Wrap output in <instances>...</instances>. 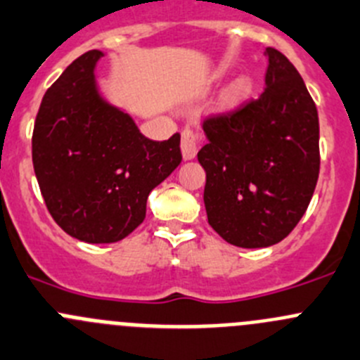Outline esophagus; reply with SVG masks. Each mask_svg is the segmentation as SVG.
<instances>
[{"instance_id": "obj_1", "label": "esophagus", "mask_w": 360, "mask_h": 360, "mask_svg": "<svg viewBox=\"0 0 360 360\" xmlns=\"http://www.w3.org/2000/svg\"><path fill=\"white\" fill-rule=\"evenodd\" d=\"M202 131H195L191 130V128H186V130L183 131V135H181V151H183V158L184 160H191L195 158V155H197L198 151V146H200V141H202Z\"/></svg>"}]
</instances>
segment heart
I'll use <instances>...</instances> for the list:
<instances>
[{
    "instance_id": "b5f03b06",
    "label": "heart",
    "mask_w": 360,
    "mask_h": 360,
    "mask_svg": "<svg viewBox=\"0 0 360 360\" xmlns=\"http://www.w3.org/2000/svg\"><path fill=\"white\" fill-rule=\"evenodd\" d=\"M250 91H251V79L246 75H240L237 77V79L232 82V86L226 89L223 102H225V105L229 107L236 105V103H239L240 100L246 98V96L250 95Z\"/></svg>"
}]
</instances>
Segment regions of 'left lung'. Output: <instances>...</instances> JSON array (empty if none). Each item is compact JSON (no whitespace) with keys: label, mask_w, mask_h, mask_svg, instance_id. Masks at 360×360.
Instances as JSON below:
<instances>
[{"label":"left lung","mask_w":360,"mask_h":360,"mask_svg":"<svg viewBox=\"0 0 360 360\" xmlns=\"http://www.w3.org/2000/svg\"><path fill=\"white\" fill-rule=\"evenodd\" d=\"M265 89L239 109L205 117L207 221L226 243L265 248L283 240L308 209L320 172L319 112L287 56L273 47Z\"/></svg>","instance_id":"8db88e82"}]
</instances>
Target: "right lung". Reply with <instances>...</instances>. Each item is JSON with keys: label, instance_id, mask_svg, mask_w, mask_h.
<instances>
[{"label": "right lung", "instance_id": "obj_1", "mask_svg": "<svg viewBox=\"0 0 360 360\" xmlns=\"http://www.w3.org/2000/svg\"><path fill=\"white\" fill-rule=\"evenodd\" d=\"M102 51L77 58L44 95L33 128L41 197L68 236L117 243L146 218V202L179 165L181 135L156 142L96 86Z\"/></svg>", "mask_w": 360, "mask_h": 360}]
</instances>
